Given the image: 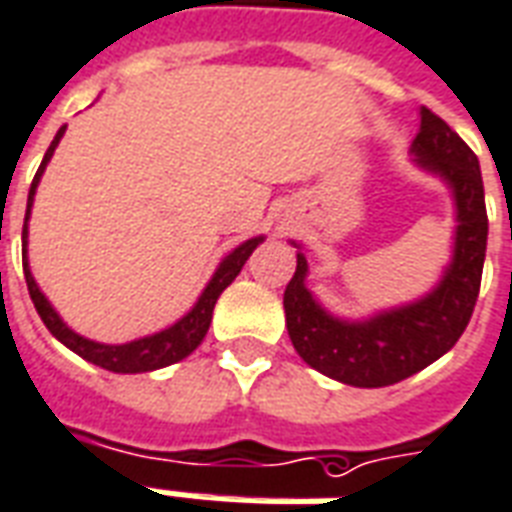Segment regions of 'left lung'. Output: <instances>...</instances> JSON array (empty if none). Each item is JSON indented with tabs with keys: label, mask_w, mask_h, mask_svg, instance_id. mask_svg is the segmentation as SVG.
<instances>
[{
	"label": "left lung",
	"mask_w": 512,
	"mask_h": 512,
	"mask_svg": "<svg viewBox=\"0 0 512 512\" xmlns=\"http://www.w3.org/2000/svg\"><path fill=\"white\" fill-rule=\"evenodd\" d=\"M409 152L420 169L450 188L458 223L450 264L431 292L368 319H341L305 286L308 259L300 242H292L297 270L283 292L289 338L311 368L352 387H387L450 352L472 319L480 292L488 215L477 155L445 119L425 106Z\"/></svg>",
	"instance_id": "1"
}]
</instances>
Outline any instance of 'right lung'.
Returning <instances> with one entry per match:
<instances>
[{"label":"right lung","mask_w":512,"mask_h":512,"mask_svg":"<svg viewBox=\"0 0 512 512\" xmlns=\"http://www.w3.org/2000/svg\"><path fill=\"white\" fill-rule=\"evenodd\" d=\"M65 136V125L59 128V133L51 141V147H48L46 158L40 163V169H37L35 179H32V188H29V199H26V218H24V278L26 286H29V297L35 302L37 313H40V319L48 327V333L54 335L57 341H62L70 349V352H76L78 357H84L87 363L100 365V368H106V371H114V374H144V371H158V368H166L171 363H179V360H185L201 341H204V335L210 330L212 322V311H215V302L223 294V289L229 286L237 275H240L242 264L248 261L256 248H259L264 237H251V240H245L242 245H237L229 256H223V261L218 264V270L210 278V283L204 286V292L196 300V305L190 308L179 322H174L166 330H160L155 335H144V338H136V341L128 343H98V341H89L84 335L73 333L65 322H62V316L54 311V305L48 302V297L40 292V286L32 278V270H29V259H26V237H29V212H32V204H35V190L40 185V177H43V171H46L48 160L54 155V149L59 147V138Z\"/></svg>","instance_id":"obj_1"}]
</instances>
